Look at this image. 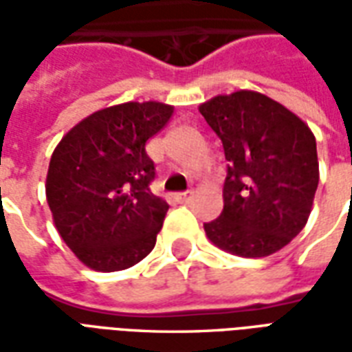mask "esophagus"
<instances>
[{"label": "esophagus", "instance_id": "1", "mask_svg": "<svg viewBox=\"0 0 352 352\" xmlns=\"http://www.w3.org/2000/svg\"><path fill=\"white\" fill-rule=\"evenodd\" d=\"M175 199L179 204H188L192 199V192H181V194H177Z\"/></svg>", "mask_w": 352, "mask_h": 352}]
</instances>
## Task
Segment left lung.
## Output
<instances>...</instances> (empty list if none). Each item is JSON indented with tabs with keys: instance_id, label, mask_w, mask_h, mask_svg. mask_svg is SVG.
<instances>
[{
	"instance_id": "left-lung-1",
	"label": "left lung",
	"mask_w": 352,
	"mask_h": 352,
	"mask_svg": "<svg viewBox=\"0 0 352 352\" xmlns=\"http://www.w3.org/2000/svg\"><path fill=\"white\" fill-rule=\"evenodd\" d=\"M226 156L224 209L206 222L222 251L262 258L292 241L309 219L318 186L309 126L264 94L239 90L199 105Z\"/></svg>"
}]
</instances>
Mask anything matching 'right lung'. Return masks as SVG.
I'll list each match as a JSON object with an SVG mask.
<instances>
[{"label":"right lung","mask_w":352,"mask_h":352,"mask_svg":"<svg viewBox=\"0 0 352 352\" xmlns=\"http://www.w3.org/2000/svg\"><path fill=\"white\" fill-rule=\"evenodd\" d=\"M173 107L130 101L101 109L65 133L47 175L56 230L96 272H118L154 249L169 206L151 192L154 162L145 145Z\"/></svg>","instance_id":"add662e5"}]
</instances>
